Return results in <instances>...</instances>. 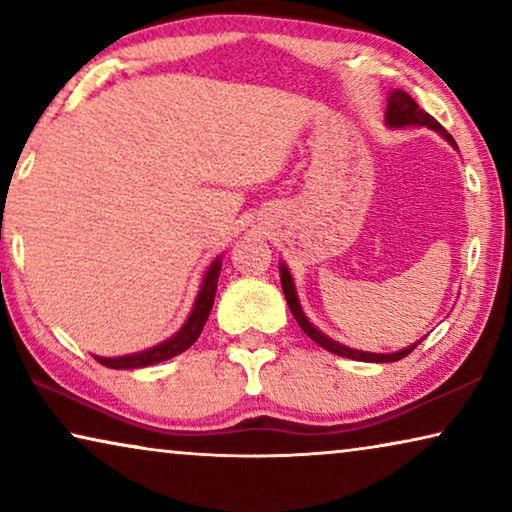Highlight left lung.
I'll use <instances>...</instances> for the list:
<instances>
[{"instance_id":"1","label":"left lung","mask_w":512,"mask_h":512,"mask_svg":"<svg viewBox=\"0 0 512 512\" xmlns=\"http://www.w3.org/2000/svg\"><path fill=\"white\" fill-rule=\"evenodd\" d=\"M385 127L390 129H404V127H427L439 133L441 138H446L450 145H455V140L450 133L441 127L439 122L434 120L432 115L425 113L416 101L411 99L409 94L404 90H392L388 94V108H385ZM279 274H281V288H284V295H286V302H288V309H291V314L295 316V321L305 332L307 337L314 339L318 346H323L325 351L335 353V355H342V358H351V360H360V362H395V360H402L409 355L413 348H416L420 342L406 346V348H399L395 353H369V351H358V348H351V346H344L335 342V339H330L328 335H323L321 330L316 328L314 323L309 321L305 311H302L300 305V298H298V291H295V284H293V274L291 270L286 268L284 261H279Z\"/></svg>"}]
</instances>
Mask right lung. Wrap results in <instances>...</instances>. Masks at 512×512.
Instances as JSON below:
<instances>
[{
  "label": "right lung",
  "mask_w": 512,
  "mask_h": 512,
  "mask_svg": "<svg viewBox=\"0 0 512 512\" xmlns=\"http://www.w3.org/2000/svg\"><path fill=\"white\" fill-rule=\"evenodd\" d=\"M219 272H221V256L214 258V261L210 263V268L205 270V277L201 281V288H198L194 307H191L187 321L182 323V328L177 330L175 335H170L161 344L145 348V351H138V353L117 355V358H103V355H94V358L99 360L101 365H106L110 369H140V367L157 365V362L170 360V358H175V355L187 351V348L194 344L198 337H201L203 325L207 321V316H210L212 305H214V293H217Z\"/></svg>",
  "instance_id": "obj_1"
}]
</instances>
